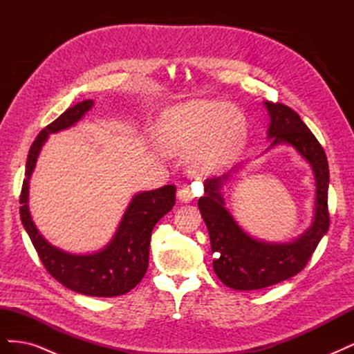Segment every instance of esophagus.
Listing matches in <instances>:
<instances>
[{
	"instance_id": "34e87169",
	"label": "esophagus",
	"mask_w": 354,
	"mask_h": 354,
	"mask_svg": "<svg viewBox=\"0 0 354 354\" xmlns=\"http://www.w3.org/2000/svg\"><path fill=\"white\" fill-rule=\"evenodd\" d=\"M177 198H178V201H180V202L189 203V202L194 201V198H195V196H194V192H192L190 186L185 185V186H181V187L178 189V192H177Z\"/></svg>"
}]
</instances>
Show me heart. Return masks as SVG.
<instances>
[{"mask_svg":"<svg viewBox=\"0 0 354 354\" xmlns=\"http://www.w3.org/2000/svg\"><path fill=\"white\" fill-rule=\"evenodd\" d=\"M246 140L243 113L221 100H192L169 108L159 118L153 142L164 155L189 152L190 167L199 176L227 168Z\"/></svg>","mask_w":354,"mask_h":354,"instance_id":"heart-1","label":"heart"}]
</instances>
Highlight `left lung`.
<instances>
[{
	"label": "left lung",
	"instance_id": "1",
	"mask_svg": "<svg viewBox=\"0 0 354 354\" xmlns=\"http://www.w3.org/2000/svg\"><path fill=\"white\" fill-rule=\"evenodd\" d=\"M264 106L270 116L267 130L269 149L291 146L313 169L315 216L310 227L291 242L257 239L234 220L223 198L224 186L232 180V174L238 173L239 167L221 177L205 180L203 196L199 198L198 207L208 227L211 251L216 255L212 267L218 279L236 291L272 286L301 272L329 229V168L324 147L291 108L272 102H264Z\"/></svg>",
	"mask_w": 354,
	"mask_h": 354
}]
</instances>
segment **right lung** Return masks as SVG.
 <instances>
[{"mask_svg": "<svg viewBox=\"0 0 354 354\" xmlns=\"http://www.w3.org/2000/svg\"><path fill=\"white\" fill-rule=\"evenodd\" d=\"M94 106L93 100L80 102L63 112L42 130L32 143L26 160L25 180L20 194V220L34 243L47 272L71 291L90 297H118L127 294L143 279L149 266V245L155 224L176 203V186L136 194L118 224L109 243L91 254H72L51 245L38 232L29 212V180L37 159L50 134L77 124Z\"/></svg>", "mask_w": 354, "mask_h": 354, "instance_id": "1", "label": "right lung"}]
</instances>
